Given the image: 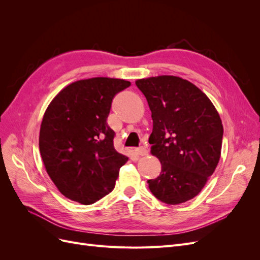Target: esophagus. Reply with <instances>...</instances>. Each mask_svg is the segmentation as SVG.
Masks as SVG:
<instances>
[{
  "mask_svg": "<svg viewBox=\"0 0 260 260\" xmlns=\"http://www.w3.org/2000/svg\"><path fill=\"white\" fill-rule=\"evenodd\" d=\"M135 152H136V154L139 155V156H145V155H147V153H148L147 148H146L145 146H140V147L136 148Z\"/></svg>",
  "mask_w": 260,
  "mask_h": 260,
  "instance_id": "34e87169",
  "label": "esophagus"
}]
</instances>
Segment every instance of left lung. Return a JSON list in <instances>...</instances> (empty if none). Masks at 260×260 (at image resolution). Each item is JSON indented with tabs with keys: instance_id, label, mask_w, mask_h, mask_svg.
I'll return each instance as SVG.
<instances>
[{
	"instance_id": "left-lung-1",
	"label": "left lung",
	"mask_w": 260,
	"mask_h": 260,
	"mask_svg": "<svg viewBox=\"0 0 260 260\" xmlns=\"http://www.w3.org/2000/svg\"><path fill=\"white\" fill-rule=\"evenodd\" d=\"M152 112L148 143L161 172L147 180L157 200L168 205L190 201L214 174L221 153L223 127L210 100L198 86L175 76L136 81Z\"/></svg>"
}]
</instances>
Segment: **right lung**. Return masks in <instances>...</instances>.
<instances>
[{"label": "right lung", "mask_w": 260, "mask_h": 260, "mask_svg": "<svg viewBox=\"0 0 260 260\" xmlns=\"http://www.w3.org/2000/svg\"><path fill=\"white\" fill-rule=\"evenodd\" d=\"M130 82L113 78L79 80L46 108L39 147L46 172L67 199L90 205L111 193L128 157L114 147L107 123L112 102Z\"/></svg>", "instance_id": "right-lung-1"}]
</instances>
